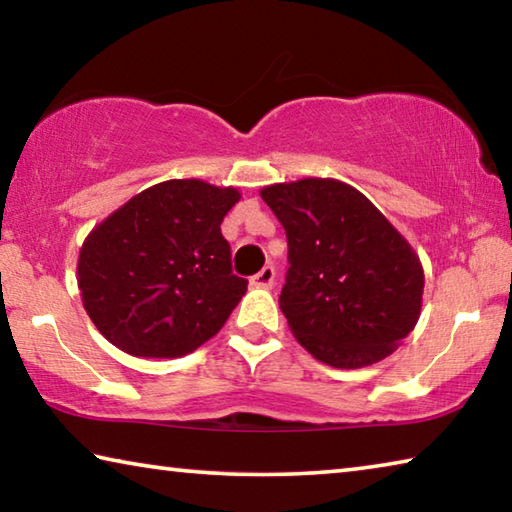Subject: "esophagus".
Masks as SVG:
<instances>
[{
	"instance_id": "obj_1",
	"label": "esophagus",
	"mask_w": 512,
	"mask_h": 512,
	"mask_svg": "<svg viewBox=\"0 0 512 512\" xmlns=\"http://www.w3.org/2000/svg\"><path fill=\"white\" fill-rule=\"evenodd\" d=\"M273 282H275V268L271 264H266L262 271L250 277V284L257 289H271Z\"/></svg>"
}]
</instances>
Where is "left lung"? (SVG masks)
<instances>
[{
  "label": "left lung",
  "mask_w": 512,
  "mask_h": 512,
  "mask_svg": "<svg viewBox=\"0 0 512 512\" xmlns=\"http://www.w3.org/2000/svg\"><path fill=\"white\" fill-rule=\"evenodd\" d=\"M287 232L289 271L280 309L309 354L334 368L393 354L420 318V257L357 189L332 178L262 192Z\"/></svg>",
  "instance_id": "left-lung-1"
}]
</instances>
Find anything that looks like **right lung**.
Wrapping results in <instances>:
<instances>
[{
  "label": "right lung",
  "instance_id": "obj_1",
  "mask_svg": "<svg viewBox=\"0 0 512 512\" xmlns=\"http://www.w3.org/2000/svg\"><path fill=\"white\" fill-rule=\"evenodd\" d=\"M235 187L164 180L112 212L83 241V307L133 357L176 359L219 332L246 293L232 273L223 216Z\"/></svg>",
  "mask_w": 512,
  "mask_h": 512
}]
</instances>
